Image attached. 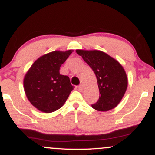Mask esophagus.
<instances>
[{
    "instance_id": "esophagus-1",
    "label": "esophagus",
    "mask_w": 155,
    "mask_h": 155,
    "mask_svg": "<svg viewBox=\"0 0 155 155\" xmlns=\"http://www.w3.org/2000/svg\"><path fill=\"white\" fill-rule=\"evenodd\" d=\"M83 90H84L83 85H82V84H80L79 86V90L80 92H82Z\"/></svg>"
}]
</instances>
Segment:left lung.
<instances>
[{
    "instance_id": "1",
    "label": "left lung",
    "mask_w": 155,
    "mask_h": 155,
    "mask_svg": "<svg viewBox=\"0 0 155 155\" xmlns=\"http://www.w3.org/2000/svg\"><path fill=\"white\" fill-rule=\"evenodd\" d=\"M76 51L90 65L97 78L100 96L92 107L99 111L114 108L122 101L127 87V74L123 67L102 51L76 49Z\"/></svg>"
}]
</instances>
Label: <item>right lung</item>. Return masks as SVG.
Listing matches in <instances>:
<instances>
[{
  "label": "right lung",
  "mask_w": 155,
  "mask_h": 155,
  "mask_svg": "<svg viewBox=\"0 0 155 155\" xmlns=\"http://www.w3.org/2000/svg\"><path fill=\"white\" fill-rule=\"evenodd\" d=\"M74 51H54L40 57L25 76L24 90L31 104L40 111L51 113L63 106L74 90L68 76L60 67Z\"/></svg>",
  "instance_id": "add662e5"
}]
</instances>
